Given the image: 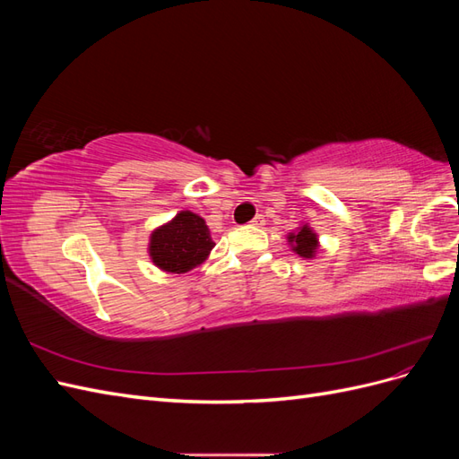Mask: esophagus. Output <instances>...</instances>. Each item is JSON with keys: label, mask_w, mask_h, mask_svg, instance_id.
I'll list each match as a JSON object with an SVG mask.
<instances>
[{"label": "esophagus", "mask_w": 459, "mask_h": 459, "mask_svg": "<svg viewBox=\"0 0 459 459\" xmlns=\"http://www.w3.org/2000/svg\"><path fill=\"white\" fill-rule=\"evenodd\" d=\"M264 221H266V220H264V216H262V214H256V216L251 220V226L260 228V226H264Z\"/></svg>", "instance_id": "34e87169"}]
</instances>
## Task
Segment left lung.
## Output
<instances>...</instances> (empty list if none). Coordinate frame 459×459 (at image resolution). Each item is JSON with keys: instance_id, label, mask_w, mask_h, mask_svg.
<instances>
[{"instance_id": "1", "label": "left lung", "mask_w": 459, "mask_h": 459, "mask_svg": "<svg viewBox=\"0 0 459 459\" xmlns=\"http://www.w3.org/2000/svg\"><path fill=\"white\" fill-rule=\"evenodd\" d=\"M289 243L293 251L302 258H312L317 251V235L308 226H300L297 233L289 235Z\"/></svg>"}]
</instances>
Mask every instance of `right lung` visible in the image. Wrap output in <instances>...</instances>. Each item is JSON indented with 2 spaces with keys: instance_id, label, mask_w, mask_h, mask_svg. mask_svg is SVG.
<instances>
[{
  "instance_id": "right-lung-1",
  "label": "right lung",
  "mask_w": 459,
  "mask_h": 459,
  "mask_svg": "<svg viewBox=\"0 0 459 459\" xmlns=\"http://www.w3.org/2000/svg\"><path fill=\"white\" fill-rule=\"evenodd\" d=\"M214 247L204 220L182 211L169 224L151 233L149 256L157 268L169 273L189 272L206 260Z\"/></svg>"
}]
</instances>
